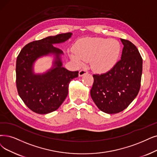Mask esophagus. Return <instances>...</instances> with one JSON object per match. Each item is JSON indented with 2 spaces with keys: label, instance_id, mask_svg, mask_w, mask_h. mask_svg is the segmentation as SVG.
<instances>
[{
  "label": "esophagus",
  "instance_id": "1",
  "mask_svg": "<svg viewBox=\"0 0 157 157\" xmlns=\"http://www.w3.org/2000/svg\"><path fill=\"white\" fill-rule=\"evenodd\" d=\"M87 73V71L86 70H81L79 73H78V76L79 77H82L83 75H84L85 74Z\"/></svg>",
  "mask_w": 157,
  "mask_h": 157
}]
</instances>
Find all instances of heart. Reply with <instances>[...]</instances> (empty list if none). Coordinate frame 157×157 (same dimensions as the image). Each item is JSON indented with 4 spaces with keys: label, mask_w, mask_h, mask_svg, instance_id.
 <instances>
[{
    "label": "heart",
    "mask_w": 157,
    "mask_h": 157,
    "mask_svg": "<svg viewBox=\"0 0 157 157\" xmlns=\"http://www.w3.org/2000/svg\"><path fill=\"white\" fill-rule=\"evenodd\" d=\"M71 53V59L78 66L84 61L91 60L93 70L104 73L110 70L116 64L120 56L121 46L116 40L103 38H85L78 40Z\"/></svg>",
    "instance_id": "1"
}]
</instances>
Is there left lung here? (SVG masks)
Masks as SVG:
<instances>
[{
  "mask_svg": "<svg viewBox=\"0 0 157 157\" xmlns=\"http://www.w3.org/2000/svg\"><path fill=\"white\" fill-rule=\"evenodd\" d=\"M124 48L121 59L111 70L93 75L91 97L98 108L108 114L124 110L139 92L142 73V59L136 47L121 39Z\"/></svg>",
  "mask_w": 157,
  "mask_h": 157,
  "instance_id": "1",
  "label": "left lung"
}]
</instances>
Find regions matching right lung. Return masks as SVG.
<instances>
[{"instance_id":"right-lung-1","label":"right lung","mask_w":157,"mask_h":157,"mask_svg":"<svg viewBox=\"0 0 157 157\" xmlns=\"http://www.w3.org/2000/svg\"><path fill=\"white\" fill-rule=\"evenodd\" d=\"M71 35V33H62L30 42L18 55L16 84L18 95L36 113L48 114L57 110L67 96L71 80L78 76V71H68L62 66L63 52L53 45L66 42ZM49 54L54 56L52 67L44 74H35V61Z\"/></svg>"}]
</instances>
